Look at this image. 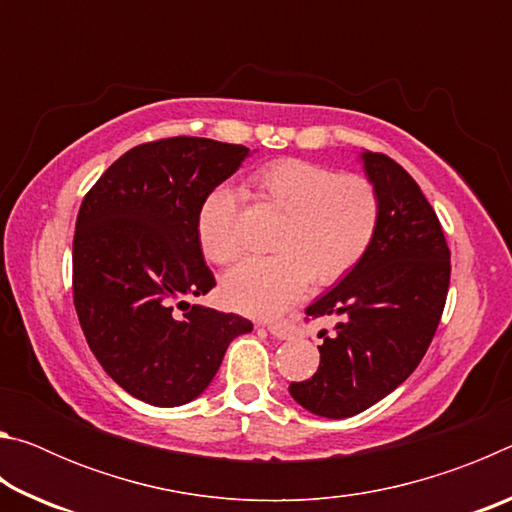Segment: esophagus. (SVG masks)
<instances>
[{
  "label": "esophagus",
  "instance_id": "esophagus-1",
  "mask_svg": "<svg viewBox=\"0 0 512 512\" xmlns=\"http://www.w3.org/2000/svg\"><path fill=\"white\" fill-rule=\"evenodd\" d=\"M268 332H271L275 339L287 341V339H293V336L298 334V329H296V325L291 323V320H284V323H271V325H268Z\"/></svg>",
  "mask_w": 512,
  "mask_h": 512
}]
</instances>
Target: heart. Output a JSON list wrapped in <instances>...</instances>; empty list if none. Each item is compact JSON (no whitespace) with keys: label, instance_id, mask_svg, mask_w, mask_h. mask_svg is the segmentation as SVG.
I'll use <instances>...</instances> for the list:
<instances>
[{"label":"heart","instance_id":"heart-1","mask_svg":"<svg viewBox=\"0 0 512 512\" xmlns=\"http://www.w3.org/2000/svg\"><path fill=\"white\" fill-rule=\"evenodd\" d=\"M257 196L284 212L271 257H250L225 273V305L248 316L271 318L307 291L311 275L332 282L366 253L379 221V194L368 178L339 176L323 164L287 158L253 176ZM239 192L219 185L207 192L196 216L198 244L214 264L239 255Z\"/></svg>","mask_w":512,"mask_h":512}]
</instances>
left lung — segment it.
<instances>
[{
    "instance_id": "obj_1",
    "label": "left lung",
    "mask_w": 512,
    "mask_h": 512,
    "mask_svg": "<svg viewBox=\"0 0 512 512\" xmlns=\"http://www.w3.org/2000/svg\"><path fill=\"white\" fill-rule=\"evenodd\" d=\"M379 194L375 237L339 284L307 307L336 316L318 345L316 375L289 393L320 418H352L384 400L418 368L436 334L449 289V248L415 180L381 153L359 155Z\"/></svg>"
}]
</instances>
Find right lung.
Wrapping results in <instances>:
<instances>
[{"mask_svg":"<svg viewBox=\"0 0 512 512\" xmlns=\"http://www.w3.org/2000/svg\"><path fill=\"white\" fill-rule=\"evenodd\" d=\"M248 155L207 137L140 144L83 198L72 250L76 314L101 368L146 404L196 400L228 345L253 329L237 314L187 302L216 284L198 244V207Z\"/></svg>","mask_w":512,"mask_h":512,"instance_id":"obj_1","label":"right lung"}]
</instances>
